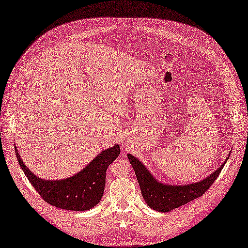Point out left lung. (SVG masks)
<instances>
[{
	"mask_svg": "<svg viewBox=\"0 0 248 248\" xmlns=\"http://www.w3.org/2000/svg\"><path fill=\"white\" fill-rule=\"evenodd\" d=\"M229 155L230 152L224 163L203 180L187 185H169L156 180L141 161L131 154H127L145 203L159 212H169L202 196L216 180L229 160Z\"/></svg>",
	"mask_w": 248,
	"mask_h": 248,
	"instance_id": "1",
	"label": "left lung"
}]
</instances>
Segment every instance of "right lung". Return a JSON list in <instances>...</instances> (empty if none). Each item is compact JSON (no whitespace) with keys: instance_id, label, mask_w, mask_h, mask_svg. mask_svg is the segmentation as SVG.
Listing matches in <instances>:
<instances>
[{"instance_id":"1","label":"right lung","mask_w":248,"mask_h":248,"mask_svg":"<svg viewBox=\"0 0 248 248\" xmlns=\"http://www.w3.org/2000/svg\"><path fill=\"white\" fill-rule=\"evenodd\" d=\"M15 152L20 168L45 202L59 209L81 211L93 209L101 201L107 169L118 157L121 150L119 144H115L98 154L77 174L60 180L38 177L23 163L16 146Z\"/></svg>"}]
</instances>
